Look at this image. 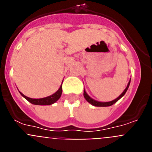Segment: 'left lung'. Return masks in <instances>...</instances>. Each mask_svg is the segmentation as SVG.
<instances>
[{
	"instance_id": "left-lung-1",
	"label": "left lung",
	"mask_w": 152,
	"mask_h": 152,
	"mask_svg": "<svg viewBox=\"0 0 152 152\" xmlns=\"http://www.w3.org/2000/svg\"><path fill=\"white\" fill-rule=\"evenodd\" d=\"M130 80L129 81L128 84H127V87H126V89L124 90V91H123L121 94L119 95V96H118L116 99L112 100V101H110V102H99V101H96V100L92 99V98H91V96H90L89 95L87 94V93H86L85 90H84V98H85V100H87L88 103H90L91 104H92L93 106H94V107H110V106H112L113 104H114L115 103H116V102H117L118 100L120 99V98L123 97V96H124L125 94H126V91H127V90H128L129 87Z\"/></svg>"
}]
</instances>
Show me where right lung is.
Masks as SVG:
<instances>
[{"label": "right lung", "instance_id": "1", "mask_svg": "<svg viewBox=\"0 0 152 152\" xmlns=\"http://www.w3.org/2000/svg\"><path fill=\"white\" fill-rule=\"evenodd\" d=\"M20 93V94L22 95L25 99H26L29 103H33L34 105H51V104H53L54 103H56V102L60 98L61 94H62V86H60L59 89L58 90L55 94L51 95V96H47V97L44 98H40V99H33V98H29L28 97V96H25L24 94H23L21 92Z\"/></svg>", "mask_w": 152, "mask_h": 152}]
</instances>
